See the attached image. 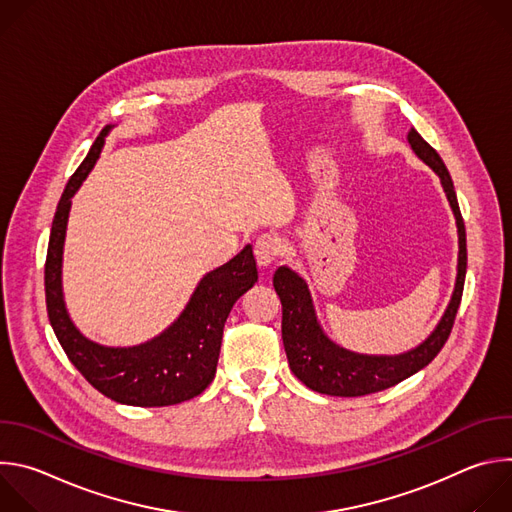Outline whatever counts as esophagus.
<instances>
[{
	"label": "esophagus",
	"mask_w": 512,
	"mask_h": 512,
	"mask_svg": "<svg viewBox=\"0 0 512 512\" xmlns=\"http://www.w3.org/2000/svg\"><path fill=\"white\" fill-rule=\"evenodd\" d=\"M285 251V243L281 237L277 235H271V233H265L261 235L255 245H253V253H255V259L261 267H267L271 263H275Z\"/></svg>",
	"instance_id": "34e87169"
}]
</instances>
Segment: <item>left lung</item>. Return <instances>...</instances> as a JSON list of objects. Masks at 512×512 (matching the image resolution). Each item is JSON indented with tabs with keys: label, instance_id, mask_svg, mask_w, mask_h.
I'll return each instance as SVG.
<instances>
[{
	"label": "left lung",
	"instance_id": "1",
	"mask_svg": "<svg viewBox=\"0 0 512 512\" xmlns=\"http://www.w3.org/2000/svg\"><path fill=\"white\" fill-rule=\"evenodd\" d=\"M409 143L413 152L440 176L442 186L448 194L452 210L458 223L460 255H458V277L452 302L437 324L433 334L419 344L415 350L399 356H364L348 352L330 342L314 316L310 291L306 281L287 267H279L273 275V287L281 300V338L287 354L289 369L312 391L332 397H360L385 391L407 377L415 375L437 356L450 338L454 320L462 302L464 279H466V229L458 206L456 190L448 168L431 145L415 131H409Z\"/></svg>",
	"mask_w": 512,
	"mask_h": 512
}]
</instances>
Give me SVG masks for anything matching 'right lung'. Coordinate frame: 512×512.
Listing matches in <instances>:
<instances>
[{"label": "right lung", "instance_id": "right-lung-1", "mask_svg": "<svg viewBox=\"0 0 512 512\" xmlns=\"http://www.w3.org/2000/svg\"><path fill=\"white\" fill-rule=\"evenodd\" d=\"M109 125L97 135L85 162L70 176L54 212L44 289L52 330L77 371L105 397L135 407H166L200 395L214 379L223 330L235 302L257 281L251 245L210 271L182 316L158 338L133 348H105L87 340L70 322L60 287L62 243L70 198L95 166Z\"/></svg>", "mask_w": 512, "mask_h": 512}]
</instances>
